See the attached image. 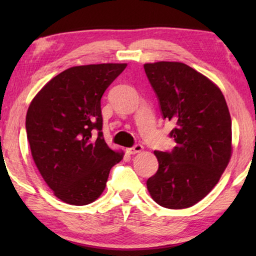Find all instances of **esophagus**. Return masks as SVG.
<instances>
[{"label": "esophagus", "mask_w": 256, "mask_h": 256, "mask_svg": "<svg viewBox=\"0 0 256 256\" xmlns=\"http://www.w3.org/2000/svg\"><path fill=\"white\" fill-rule=\"evenodd\" d=\"M142 150H144V146H142V144H134L132 148H128L126 149V152L128 154H134L141 152Z\"/></svg>", "instance_id": "esophagus-1"}]
</instances>
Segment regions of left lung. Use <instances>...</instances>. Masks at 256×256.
Returning a JSON list of instances; mask_svg holds the SVG:
<instances>
[{
	"instance_id": "left-lung-1",
	"label": "left lung",
	"mask_w": 256,
	"mask_h": 256,
	"mask_svg": "<svg viewBox=\"0 0 256 256\" xmlns=\"http://www.w3.org/2000/svg\"><path fill=\"white\" fill-rule=\"evenodd\" d=\"M162 118L175 128L177 146L154 151L159 168L146 180L151 198L168 209H185L206 196L232 157V118L218 86L180 62L144 64Z\"/></svg>"
}]
</instances>
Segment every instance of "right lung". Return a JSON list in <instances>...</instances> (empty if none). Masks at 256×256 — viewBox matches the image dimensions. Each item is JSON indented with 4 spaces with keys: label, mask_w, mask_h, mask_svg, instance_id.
<instances>
[{
    "label": "right lung",
    "mask_w": 256,
    "mask_h": 256,
    "mask_svg": "<svg viewBox=\"0 0 256 256\" xmlns=\"http://www.w3.org/2000/svg\"><path fill=\"white\" fill-rule=\"evenodd\" d=\"M128 64L73 66L60 72L32 99L26 130L34 164L60 201L86 206L102 196L123 152L104 140L100 100Z\"/></svg>",
    "instance_id": "1"
}]
</instances>
